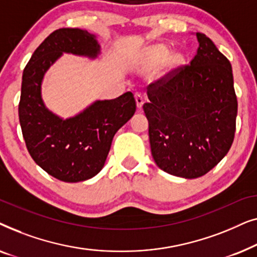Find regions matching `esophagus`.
Returning <instances> with one entry per match:
<instances>
[{"label": "esophagus", "mask_w": 257, "mask_h": 257, "mask_svg": "<svg viewBox=\"0 0 257 257\" xmlns=\"http://www.w3.org/2000/svg\"><path fill=\"white\" fill-rule=\"evenodd\" d=\"M136 101H137V106L138 108H142V106L144 105V97L142 93H136Z\"/></svg>", "instance_id": "obj_1"}]
</instances>
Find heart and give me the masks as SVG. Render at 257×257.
Returning <instances> with one entry per match:
<instances>
[{
	"instance_id": "b5f03b06",
	"label": "heart",
	"mask_w": 257,
	"mask_h": 257,
	"mask_svg": "<svg viewBox=\"0 0 257 257\" xmlns=\"http://www.w3.org/2000/svg\"><path fill=\"white\" fill-rule=\"evenodd\" d=\"M151 54H152L153 58L156 59L157 62H164V61H166L168 57H170L171 51L168 50L166 47H163V45H158V47L152 49ZM177 61H180V58L177 57Z\"/></svg>"
}]
</instances>
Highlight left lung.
Segmentation results:
<instances>
[{
    "label": "left lung",
    "instance_id": "left-lung-1",
    "mask_svg": "<svg viewBox=\"0 0 257 257\" xmlns=\"http://www.w3.org/2000/svg\"><path fill=\"white\" fill-rule=\"evenodd\" d=\"M191 64L152 83L144 104L158 167L186 179L202 177L229 151L237 99L231 65L205 34Z\"/></svg>",
    "mask_w": 257,
    "mask_h": 257
}]
</instances>
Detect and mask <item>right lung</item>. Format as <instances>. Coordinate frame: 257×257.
<instances>
[{"label": "right lung", "mask_w": 257, "mask_h": 257, "mask_svg": "<svg viewBox=\"0 0 257 257\" xmlns=\"http://www.w3.org/2000/svg\"><path fill=\"white\" fill-rule=\"evenodd\" d=\"M63 52L96 58L100 45L94 35L78 28L49 35L24 68L19 117L35 163L58 180L79 182L104 167L115 132L132 118L137 105L128 91L115 99L96 100L75 117L52 113L42 99V80Z\"/></svg>", "instance_id": "obj_1"}]
</instances>
